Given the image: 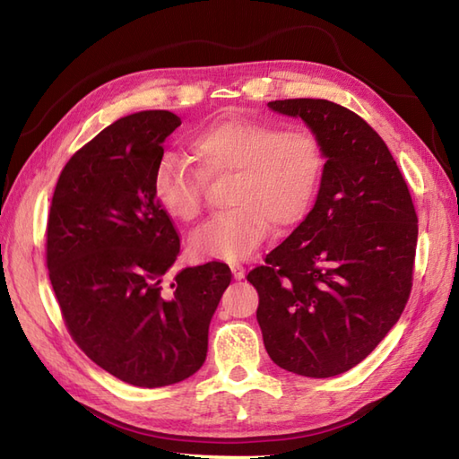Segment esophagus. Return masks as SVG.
<instances>
[{
    "label": "esophagus",
    "instance_id": "1",
    "mask_svg": "<svg viewBox=\"0 0 459 459\" xmlns=\"http://www.w3.org/2000/svg\"><path fill=\"white\" fill-rule=\"evenodd\" d=\"M230 270H232V276H235V280H242V278H245V274H247L245 266L238 264V262H232Z\"/></svg>",
    "mask_w": 459,
    "mask_h": 459
}]
</instances>
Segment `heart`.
<instances>
[{"mask_svg":"<svg viewBox=\"0 0 459 459\" xmlns=\"http://www.w3.org/2000/svg\"><path fill=\"white\" fill-rule=\"evenodd\" d=\"M193 165L163 155L153 171V195L173 219L191 222L204 209L207 178L230 175L227 203L193 232L191 248L203 258L242 260L264 242L270 224L278 230L307 217L325 171L319 135L307 128L281 130L270 122L222 118L189 142Z\"/></svg>","mask_w":459,"mask_h":459,"instance_id":"1","label":"heart"}]
</instances>
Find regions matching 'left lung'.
I'll list each match as a JSON object with an SVG mask.
<instances>
[{"label": "left lung", "mask_w": 459, "mask_h": 459, "mask_svg": "<svg viewBox=\"0 0 459 459\" xmlns=\"http://www.w3.org/2000/svg\"><path fill=\"white\" fill-rule=\"evenodd\" d=\"M319 135L325 171L299 227L248 272L270 359L301 377L359 365L401 317L412 290L418 217L383 138L345 106L268 102Z\"/></svg>", "instance_id": "obj_1"}]
</instances>
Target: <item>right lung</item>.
Masks as SVG:
<instances>
[{"label":"right lung","instance_id":"obj_1","mask_svg":"<svg viewBox=\"0 0 459 459\" xmlns=\"http://www.w3.org/2000/svg\"><path fill=\"white\" fill-rule=\"evenodd\" d=\"M178 126L168 110L110 124L66 161L47 219L48 280L68 333L96 365L143 388L197 373L232 278L222 262L169 278L179 232L152 181Z\"/></svg>","mask_w":459,"mask_h":459}]
</instances>
